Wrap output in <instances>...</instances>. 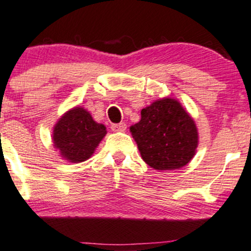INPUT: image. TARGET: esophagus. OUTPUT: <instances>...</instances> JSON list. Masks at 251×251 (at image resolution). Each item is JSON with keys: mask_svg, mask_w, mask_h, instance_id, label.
Listing matches in <instances>:
<instances>
[{"mask_svg": "<svg viewBox=\"0 0 251 251\" xmlns=\"http://www.w3.org/2000/svg\"><path fill=\"white\" fill-rule=\"evenodd\" d=\"M126 124L125 123H120V124H114V125H112V130L113 131H117V132H124L126 130Z\"/></svg>", "mask_w": 251, "mask_h": 251, "instance_id": "1", "label": "esophagus"}]
</instances>
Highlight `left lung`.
I'll list each match as a JSON object with an SVG mask.
<instances>
[{"label": "left lung", "mask_w": 251, "mask_h": 251, "mask_svg": "<svg viewBox=\"0 0 251 251\" xmlns=\"http://www.w3.org/2000/svg\"><path fill=\"white\" fill-rule=\"evenodd\" d=\"M140 115L130 130L145 163L156 170L180 169L189 163L198 148V130L177 100L159 99Z\"/></svg>", "instance_id": "obj_1"}]
</instances>
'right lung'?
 <instances>
[{"instance_id":"right-lung-1","label":"right lung","mask_w":251,"mask_h":251,"mask_svg":"<svg viewBox=\"0 0 251 251\" xmlns=\"http://www.w3.org/2000/svg\"><path fill=\"white\" fill-rule=\"evenodd\" d=\"M106 133L104 125L94 121L89 112L75 107L57 121L52 139L63 158L78 163L94 153Z\"/></svg>"}]
</instances>
